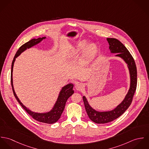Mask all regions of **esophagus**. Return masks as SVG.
<instances>
[{"label": "esophagus", "mask_w": 149, "mask_h": 149, "mask_svg": "<svg viewBox=\"0 0 149 149\" xmlns=\"http://www.w3.org/2000/svg\"><path fill=\"white\" fill-rule=\"evenodd\" d=\"M76 89L77 90V91H82L84 88V86L83 85V84L82 83H78L76 85Z\"/></svg>", "instance_id": "esophagus-1"}]
</instances>
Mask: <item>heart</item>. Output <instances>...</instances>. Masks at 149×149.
<instances>
[{
	"label": "heart",
	"mask_w": 149,
	"mask_h": 149,
	"mask_svg": "<svg viewBox=\"0 0 149 149\" xmlns=\"http://www.w3.org/2000/svg\"><path fill=\"white\" fill-rule=\"evenodd\" d=\"M86 44V42L85 40L79 42L76 47L75 50L77 53H79L82 52L84 49L83 53V59L85 61H88L91 58H92V57L95 54L96 51V46L95 44L91 43L87 45L85 47Z\"/></svg>",
	"instance_id": "1"
}]
</instances>
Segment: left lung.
Wrapping results in <instances>:
<instances>
[{"mask_svg":"<svg viewBox=\"0 0 149 149\" xmlns=\"http://www.w3.org/2000/svg\"><path fill=\"white\" fill-rule=\"evenodd\" d=\"M111 53H118L116 56L122 58L127 64L130 70L131 84L130 88L123 101L114 109L107 112H98L93 109L88 104L85 96L83 102L86 112L89 119L96 123L103 124L109 123L121 116L131 105L137 85V70L135 61L125 46L116 38H108Z\"/></svg>","mask_w":149,"mask_h":149,"instance_id":"obj_1","label":"left lung"}]
</instances>
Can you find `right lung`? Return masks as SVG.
<instances>
[{
	"mask_svg": "<svg viewBox=\"0 0 149 149\" xmlns=\"http://www.w3.org/2000/svg\"><path fill=\"white\" fill-rule=\"evenodd\" d=\"M46 37H42V38H38L37 39H32L30 41H28L27 42L25 43L23 45L19 48L18 51L17 52L14 59L12 62V65H11V84L12 86V89L14 93V95L17 99V101L18 103L20 104V105L22 107V108L35 120L42 122V123H45L47 124H52L57 121L60 118L61 115L64 111V108L65 106L66 102L68 100V99L72 96L73 93L74 91L73 90V85L72 84H69L68 85H66L64 86L60 92L58 97L57 99V100L53 107V109L47 113H36L31 111L29 109H27L25 106L23 105V104L20 102L19 100L18 97H17V95L15 93L14 87H13V66H14V63L15 62V58L20 55V54L22 52H23L24 50H25L27 48H30L32 47L33 46L40 42L43 39H45Z\"/></svg>",
	"mask_w": 149,
	"mask_h": 149,
	"instance_id": "right-lung-1",
	"label": "right lung"
}]
</instances>
